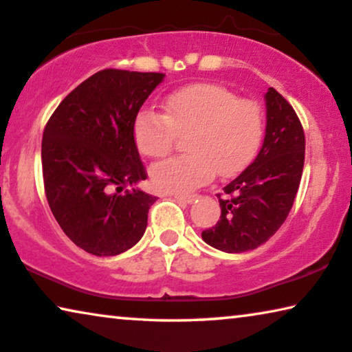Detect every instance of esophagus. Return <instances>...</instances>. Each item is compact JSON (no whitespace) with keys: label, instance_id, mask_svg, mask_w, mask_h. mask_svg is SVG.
I'll return each instance as SVG.
<instances>
[{"label":"esophagus","instance_id":"esophagus-1","mask_svg":"<svg viewBox=\"0 0 352 352\" xmlns=\"http://www.w3.org/2000/svg\"><path fill=\"white\" fill-rule=\"evenodd\" d=\"M174 197H175L177 201L185 202V204H191V202L197 197V195H175Z\"/></svg>","mask_w":352,"mask_h":352}]
</instances>
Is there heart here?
<instances>
[{"label": "heart", "mask_w": 352, "mask_h": 352, "mask_svg": "<svg viewBox=\"0 0 352 352\" xmlns=\"http://www.w3.org/2000/svg\"><path fill=\"white\" fill-rule=\"evenodd\" d=\"M164 113L142 110L132 126L133 142L146 157H164L185 137L188 155L160 162L150 172L156 190L185 195L215 174L241 172L258 150L265 132L263 108L252 98H239L230 89L196 82L170 92Z\"/></svg>", "instance_id": "obj_1"}]
</instances>
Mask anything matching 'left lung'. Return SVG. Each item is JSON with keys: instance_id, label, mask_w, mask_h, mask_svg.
Segmentation results:
<instances>
[{"instance_id": "8db88e82", "label": "left lung", "mask_w": 352, "mask_h": 352, "mask_svg": "<svg viewBox=\"0 0 352 352\" xmlns=\"http://www.w3.org/2000/svg\"><path fill=\"white\" fill-rule=\"evenodd\" d=\"M266 133L254 162L219 195L220 220L202 231L207 244L242 254L265 244L284 223L294 206L305 166L303 126L289 102L270 87Z\"/></svg>"}]
</instances>
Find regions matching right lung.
I'll return each mask as SVG.
<instances>
[{
	"label": "right lung",
	"mask_w": 352,
	"mask_h": 352,
	"mask_svg": "<svg viewBox=\"0 0 352 352\" xmlns=\"http://www.w3.org/2000/svg\"><path fill=\"white\" fill-rule=\"evenodd\" d=\"M164 75L97 72L68 94L43 132L44 191L63 232L87 254L115 256L142 239L156 197L133 142L138 110Z\"/></svg>",
	"instance_id": "add662e5"
}]
</instances>
